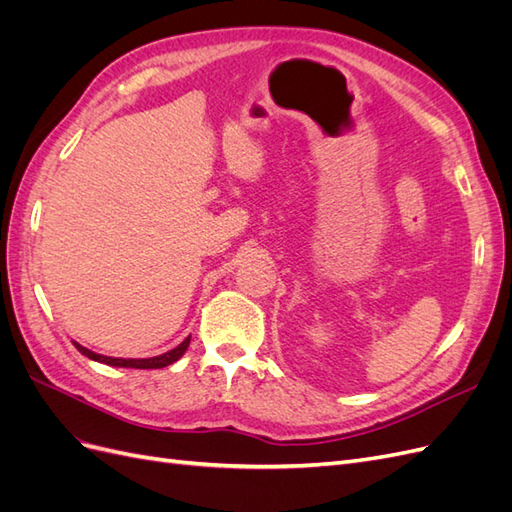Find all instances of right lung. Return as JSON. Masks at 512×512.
Returning <instances> with one entry per match:
<instances>
[{
    "label": "right lung",
    "mask_w": 512,
    "mask_h": 512,
    "mask_svg": "<svg viewBox=\"0 0 512 512\" xmlns=\"http://www.w3.org/2000/svg\"><path fill=\"white\" fill-rule=\"evenodd\" d=\"M74 346H76V350H79L81 354H85L87 359L104 363V365L132 367V369H160V367H166V365H170V363H175V361L181 359L183 352L188 350V346H190V337H185L177 348L168 350V352H164V354H160V356H151V359H115V356H104V354L91 352V350L83 348L81 344H76V342H74Z\"/></svg>",
    "instance_id": "right-lung-1"
}]
</instances>
